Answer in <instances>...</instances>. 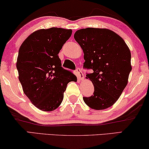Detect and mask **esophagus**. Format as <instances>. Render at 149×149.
I'll list each match as a JSON object with an SVG mask.
<instances>
[{
    "label": "esophagus",
    "mask_w": 149,
    "mask_h": 149,
    "mask_svg": "<svg viewBox=\"0 0 149 149\" xmlns=\"http://www.w3.org/2000/svg\"><path fill=\"white\" fill-rule=\"evenodd\" d=\"M77 77H78V79H80V80H83L84 74L82 72H81V69H79V68H77Z\"/></svg>",
    "instance_id": "34e87169"
}]
</instances>
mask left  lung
I'll list each match as a JSON object with an SVG mask.
<instances>
[{
	"label": "left lung",
	"mask_w": 149,
	"mask_h": 149,
	"mask_svg": "<svg viewBox=\"0 0 149 149\" xmlns=\"http://www.w3.org/2000/svg\"><path fill=\"white\" fill-rule=\"evenodd\" d=\"M84 52V67L93 70L86 78L93 82V95L83 97L89 107L102 110L118 100L132 70L131 53L122 38L104 28H87L74 33Z\"/></svg>",
	"instance_id": "8db88e82"
}]
</instances>
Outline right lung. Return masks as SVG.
I'll use <instances>...</instances> for the list:
<instances>
[{
    "label": "right lung",
    "mask_w": 149,
    "mask_h": 149,
    "mask_svg": "<svg viewBox=\"0 0 149 149\" xmlns=\"http://www.w3.org/2000/svg\"><path fill=\"white\" fill-rule=\"evenodd\" d=\"M72 33V30L60 28L41 29L31 33L19 50V80L25 95L40 110L58 107L68 84L77 81L75 75L62 68L58 56Z\"/></svg>",
    "instance_id": "1"
}]
</instances>
